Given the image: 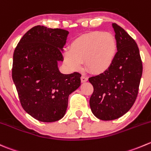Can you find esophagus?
I'll list each match as a JSON object with an SVG mask.
<instances>
[{"label": "esophagus", "instance_id": "obj_1", "mask_svg": "<svg viewBox=\"0 0 151 151\" xmlns=\"http://www.w3.org/2000/svg\"><path fill=\"white\" fill-rule=\"evenodd\" d=\"M88 78L87 77H86V76H85V75H82V77H81V81L83 82V83H84V82H86V81H88Z\"/></svg>", "mask_w": 151, "mask_h": 151}]
</instances>
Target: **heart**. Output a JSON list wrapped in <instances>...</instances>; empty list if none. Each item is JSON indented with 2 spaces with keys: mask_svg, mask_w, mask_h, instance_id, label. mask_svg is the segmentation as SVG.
Instances as JSON below:
<instances>
[{
  "mask_svg": "<svg viewBox=\"0 0 151 151\" xmlns=\"http://www.w3.org/2000/svg\"><path fill=\"white\" fill-rule=\"evenodd\" d=\"M117 52L115 37L108 32L96 31L79 37L71 43L70 49L63 54L65 65L72 71L80 70L83 62L94 74L105 72L112 65Z\"/></svg>",
  "mask_w": 151,
  "mask_h": 151,
  "instance_id": "heart-1",
  "label": "heart"
}]
</instances>
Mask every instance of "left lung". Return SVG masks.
I'll return each instance as SVG.
<instances>
[{
    "instance_id": "obj_1",
    "label": "left lung",
    "mask_w": 151,
    "mask_h": 151,
    "mask_svg": "<svg viewBox=\"0 0 151 151\" xmlns=\"http://www.w3.org/2000/svg\"><path fill=\"white\" fill-rule=\"evenodd\" d=\"M117 52L105 72L88 79L93 87L90 107L96 117L113 120L125 114L134 105L142 74V63L135 40L113 23Z\"/></svg>"
}]
</instances>
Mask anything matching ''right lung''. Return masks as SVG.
Returning <instances> with one entry per match:
<instances>
[{"instance_id": "add662e5", "label": "right lung", "mask_w": 151, "mask_h": 151, "mask_svg": "<svg viewBox=\"0 0 151 151\" xmlns=\"http://www.w3.org/2000/svg\"><path fill=\"white\" fill-rule=\"evenodd\" d=\"M68 35L64 29L36 26L14 49L12 80L20 102L26 113L40 122L62 119L68 96L80 86V73L63 74L58 68Z\"/></svg>"}]
</instances>
